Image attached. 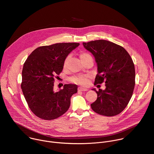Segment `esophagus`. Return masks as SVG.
Here are the masks:
<instances>
[{
    "label": "esophagus",
    "mask_w": 154,
    "mask_h": 154,
    "mask_svg": "<svg viewBox=\"0 0 154 154\" xmlns=\"http://www.w3.org/2000/svg\"><path fill=\"white\" fill-rule=\"evenodd\" d=\"M78 91H88V89L85 88H83V87H79Z\"/></svg>",
    "instance_id": "esophagus-1"
}]
</instances>
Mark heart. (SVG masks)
I'll use <instances>...</instances> for the list:
<instances>
[{
    "label": "heart",
    "mask_w": 154,
    "mask_h": 154,
    "mask_svg": "<svg viewBox=\"0 0 154 154\" xmlns=\"http://www.w3.org/2000/svg\"><path fill=\"white\" fill-rule=\"evenodd\" d=\"M90 57V55L86 53H82L80 54V59L81 60H83L85 59L86 58ZM70 56L68 55L66 58L64 62V66H65L66 64L67 61L69 60ZM90 75H75L69 79V80L75 84L81 85H86L88 84L90 81Z\"/></svg>",
    "instance_id": "heart-1"
}]
</instances>
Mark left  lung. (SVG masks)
I'll return each instance as SVG.
<instances>
[{
	"label": "left lung",
	"mask_w": 154,
	"mask_h": 154,
	"mask_svg": "<svg viewBox=\"0 0 154 154\" xmlns=\"http://www.w3.org/2000/svg\"><path fill=\"white\" fill-rule=\"evenodd\" d=\"M84 48L94 56L97 66L94 85L105 83L99 89L96 100L91 104L93 110L101 115L113 116L122 112L132 96L135 84V70L132 59L126 50L104 39L83 42Z\"/></svg>",
	"instance_id": "left-lung-1"
}]
</instances>
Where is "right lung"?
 Returning a JSON list of instances; mask_svg holds the SVG:
<instances>
[{"label": "right lung", "instance_id": "right-lung-1", "mask_svg": "<svg viewBox=\"0 0 154 154\" xmlns=\"http://www.w3.org/2000/svg\"><path fill=\"white\" fill-rule=\"evenodd\" d=\"M80 45L76 42L57 43L34 50L24 64L21 88L31 111L45 120L56 119L68 111L77 86L65 84L55 92L54 79L63 69L68 55Z\"/></svg>", "mask_w": 154, "mask_h": 154}]
</instances>
